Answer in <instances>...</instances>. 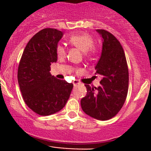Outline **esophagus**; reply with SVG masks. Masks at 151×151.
I'll list each match as a JSON object with an SVG mask.
<instances>
[{"instance_id":"obj_1","label":"esophagus","mask_w":151,"mask_h":151,"mask_svg":"<svg viewBox=\"0 0 151 151\" xmlns=\"http://www.w3.org/2000/svg\"><path fill=\"white\" fill-rule=\"evenodd\" d=\"M81 82H79V81H78V80H74V81H73V85H74V86H77V85H81Z\"/></svg>"}]
</instances>
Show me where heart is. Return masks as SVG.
I'll return each instance as SVG.
<instances>
[{"label": "heart", "mask_w": 151, "mask_h": 151, "mask_svg": "<svg viewBox=\"0 0 151 151\" xmlns=\"http://www.w3.org/2000/svg\"><path fill=\"white\" fill-rule=\"evenodd\" d=\"M67 41L70 45L84 52L85 55L88 57H94L98 50L97 47L94 45V38L88 33L73 35L68 37ZM56 51L59 57H63L66 54V50L62 45H58Z\"/></svg>", "instance_id": "b5f03b06"}]
</instances>
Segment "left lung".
Returning a JSON list of instances; mask_svg holds the SVG:
<instances>
[{"label":"left lung","instance_id":"obj_1","mask_svg":"<svg viewBox=\"0 0 151 151\" xmlns=\"http://www.w3.org/2000/svg\"><path fill=\"white\" fill-rule=\"evenodd\" d=\"M103 38L102 53L95 66L101 76V86L85 85L87 94L81 100L87 115L99 120L115 116L123 106L129 89V69L125 52L115 36L104 29H97Z\"/></svg>","mask_w":151,"mask_h":151}]
</instances>
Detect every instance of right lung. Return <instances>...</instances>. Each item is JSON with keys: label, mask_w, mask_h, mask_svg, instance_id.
Here are the masks:
<instances>
[{"label": "right lung", "mask_w": 151, "mask_h": 151, "mask_svg": "<svg viewBox=\"0 0 151 151\" xmlns=\"http://www.w3.org/2000/svg\"><path fill=\"white\" fill-rule=\"evenodd\" d=\"M63 33L56 29L39 31L24 49L18 67V83L28 106L40 116H49L65 106L73 85L50 73L57 62V44Z\"/></svg>", "instance_id": "add662e5"}]
</instances>
